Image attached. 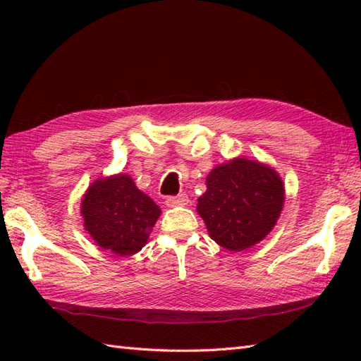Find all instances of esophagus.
<instances>
[{"instance_id":"esophagus-1","label":"esophagus","mask_w":361,"mask_h":361,"mask_svg":"<svg viewBox=\"0 0 361 361\" xmlns=\"http://www.w3.org/2000/svg\"><path fill=\"white\" fill-rule=\"evenodd\" d=\"M189 203V197L186 194H180V195H172V197H167L166 198V204L171 206H185Z\"/></svg>"}]
</instances>
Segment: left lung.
Wrapping results in <instances>:
<instances>
[{"label":"left lung","mask_w":361,"mask_h":361,"mask_svg":"<svg viewBox=\"0 0 361 361\" xmlns=\"http://www.w3.org/2000/svg\"><path fill=\"white\" fill-rule=\"evenodd\" d=\"M206 188L197 211L211 239L229 251H242L262 240L283 204L279 175L271 167L245 158L212 169Z\"/></svg>","instance_id":"1"}]
</instances>
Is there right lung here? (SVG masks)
Segmentation results:
<instances>
[{
	"label": "right lung",
	"mask_w": 361,
	"mask_h": 361,
	"mask_svg": "<svg viewBox=\"0 0 361 361\" xmlns=\"http://www.w3.org/2000/svg\"><path fill=\"white\" fill-rule=\"evenodd\" d=\"M161 214L128 175L99 180L82 200V217L93 240L118 256L141 251Z\"/></svg>",
	"instance_id": "right-lung-1"
}]
</instances>
